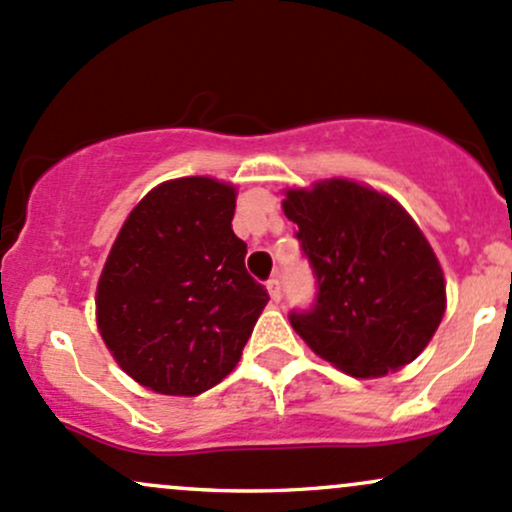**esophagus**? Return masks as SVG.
Returning a JSON list of instances; mask_svg holds the SVG:
<instances>
[{
  "label": "esophagus",
  "mask_w": 512,
  "mask_h": 512,
  "mask_svg": "<svg viewBox=\"0 0 512 512\" xmlns=\"http://www.w3.org/2000/svg\"><path fill=\"white\" fill-rule=\"evenodd\" d=\"M266 288H268V295H271V300L280 302V298H283V293H280V280L278 278L266 280Z\"/></svg>",
  "instance_id": "1"
}]
</instances>
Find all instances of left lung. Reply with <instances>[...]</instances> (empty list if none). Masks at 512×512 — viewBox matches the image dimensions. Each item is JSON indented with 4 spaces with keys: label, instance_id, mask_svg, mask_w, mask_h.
<instances>
[{
    "label": "left lung",
    "instance_id": "left-lung-1",
    "mask_svg": "<svg viewBox=\"0 0 512 512\" xmlns=\"http://www.w3.org/2000/svg\"><path fill=\"white\" fill-rule=\"evenodd\" d=\"M283 212L317 278L310 310L290 312L307 346L354 378L420 356L447 307L444 273L393 197L344 178L288 190Z\"/></svg>",
    "mask_w": 512,
    "mask_h": 512
}]
</instances>
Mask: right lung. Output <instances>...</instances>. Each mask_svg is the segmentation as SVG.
<instances>
[{
    "instance_id": "right-lung-1",
    "label": "right lung",
    "mask_w": 512,
    "mask_h": 512,
    "mask_svg": "<svg viewBox=\"0 0 512 512\" xmlns=\"http://www.w3.org/2000/svg\"><path fill=\"white\" fill-rule=\"evenodd\" d=\"M234 210L232 185L195 175L126 217L97 283V327L144 388L200 395L239 364L268 293L246 271Z\"/></svg>"
}]
</instances>
